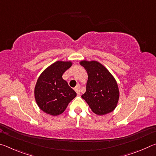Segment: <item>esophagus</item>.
Here are the masks:
<instances>
[{
	"instance_id": "esophagus-1",
	"label": "esophagus",
	"mask_w": 156,
	"mask_h": 156,
	"mask_svg": "<svg viewBox=\"0 0 156 156\" xmlns=\"http://www.w3.org/2000/svg\"><path fill=\"white\" fill-rule=\"evenodd\" d=\"M75 91H76V93H77V94H78V96H80V86H78L77 87H76V89H75Z\"/></svg>"
}]
</instances>
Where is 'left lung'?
<instances>
[{
	"mask_svg": "<svg viewBox=\"0 0 156 156\" xmlns=\"http://www.w3.org/2000/svg\"><path fill=\"white\" fill-rule=\"evenodd\" d=\"M80 65L88 75L86 92L82 95L92 112L103 115L112 112L118 103L120 91L117 82L103 65L96 60H83Z\"/></svg>",
	"mask_w": 156,
	"mask_h": 156,
	"instance_id": "8db88e82",
	"label": "left lung"
}]
</instances>
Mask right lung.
Listing matches in <instances>:
<instances>
[{"label":"right lung","mask_w":156,"mask_h":156,"mask_svg":"<svg viewBox=\"0 0 156 156\" xmlns=\"http://www.w3.org/2000/svg\"><path fill=\"white\" fill-rule=\"evenodd\" d=\"M70 60H58L41 73L34 88L36 104L43 112L53 116L61 114L76 96L74 90L62 78V74L72 66Z\"/></svg>","instance_id":"obj_1"}]
</instances>
